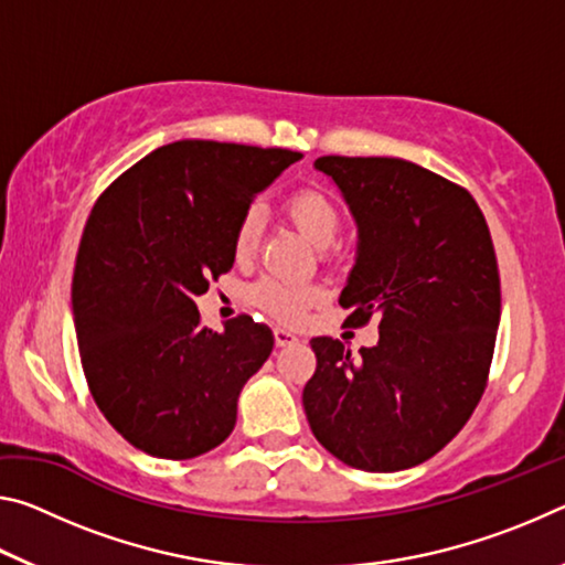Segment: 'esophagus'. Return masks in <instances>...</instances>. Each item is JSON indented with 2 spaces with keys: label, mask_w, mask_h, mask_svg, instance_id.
<instances>
[{
  "label": "esophagus",
  "mask_w": 565,
  "mask_h": 565,
  "mask_svg": "<svg viewBox=\"0 0 565 565\" xmlns=\"http://www.w3.org/2000/svg\"><path fill=\"white\" fill-rule=\"evenodd\" d=\"M274 341H276V347H291V343L299 341V337L286 329H274Z\"/></svg>",
  "instance_id": "esophagus-1"
}]
</instances>
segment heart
<instances>
[{"label":"heart","instance_id":"b5f03b06","mask_svg":"<svg viewBox=\"0 0 565 565\" xmlns=\"http://www.w3.org/2000/svg\"><path fill=\"white\" fill-rule=\"evenodd\" d=\"M286 216L291 224L309 238L313 246L331 252V244L343 228L341 204L333 199L331 191L321 186H301L289 194L284 204ZM262 212L259 209H246L234 228V254L236 259L254 256L262 238ZM248 299L271 317L281 321H299L311 303L323 299V289L317 284L306 281H286L279 276H266L248 289Z\"/></svg>","mask_w":565,"mask_h":565}]
</instances>
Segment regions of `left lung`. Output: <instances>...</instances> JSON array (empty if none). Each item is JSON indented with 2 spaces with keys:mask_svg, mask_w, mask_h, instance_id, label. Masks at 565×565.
I'll return each mask as SVG.
<instances>
[{
  "mask_svg": "<svg viewBox=\"0 0 565 565\" xmlns=\"http://www.w3.org/2000/svg\"><path fill=\"white\" fill-rule=\"evenodd\" d=\"M359 224L339 303L347 327L379 319L376 347L311 339L303 411L351 468L404 471L436 456L481 401L501 319V279L483 212L463 186L394 157H319Z\"/></svg>",
  "mask_w": 565,
  "mask_h": 565,
  "instance_id": "obj_1",
  "label": "left lung"
}]
</instances>
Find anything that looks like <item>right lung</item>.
I'll list each match as a JSON object with an SVG mask.
<instances>
[{"label":"right lung","mask_w":565,"mask_h":565,"mask_svg":"<svg viewBox=\"0 0 565 565\" xmlns=\"http://www.w3.org/2000/svg\"><path fill=\"white\" fill-rule=\"evenodd\" d=\"M299 151L181 139L104 189L72 279L82 369L104 418L157 458L212 451L274 349L246 313L202 327L196 296L234 266V228Z\"/></svg>","instance_id":"add662e5"}]
</instances>
